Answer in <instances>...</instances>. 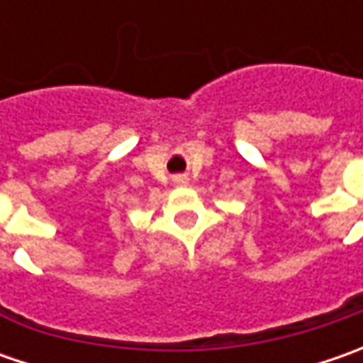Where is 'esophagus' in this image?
Here are the masks:
<instances>
[{
	"instance_id": "1",
	"label": "esophagus",
	"mask_w": 363,
	"mask_h": 363,
	"mask_svg": "<svg viewBox=\"0 0 363 363\" xmlns=\"http://www.w3.org/2000/svg\"><path fill=\"white\" fill-rule=\"evenodd\" d=\"M175 182H177V184H186V182H188V177H186V175H177V177H175Z\"/></svg>"
}]
</instances>
